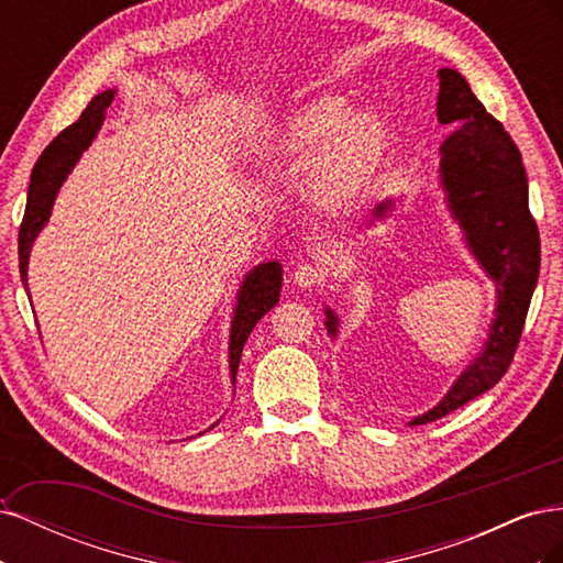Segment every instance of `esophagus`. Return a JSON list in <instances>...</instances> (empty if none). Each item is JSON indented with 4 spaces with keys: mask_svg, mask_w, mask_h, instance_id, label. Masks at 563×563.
I'll use <instances>...</instances> for the list:
<instances>
[{
    "mask_svg": "<svg viewBox=\"0 0 563 563\" xmlns=\"http://www.w3.org/2000/svg\"><path fill=\"white\" fill-rule=\"evenodd\" d=\"M294 282L300 288H314V286H319L323 282V269L319 265H300L294 272Z\"/></svg>",
    "mask_w": 563,
    "mask_h": 563,
    "instance_id": "1",
    "label": "esophagus"
}]
</instances>
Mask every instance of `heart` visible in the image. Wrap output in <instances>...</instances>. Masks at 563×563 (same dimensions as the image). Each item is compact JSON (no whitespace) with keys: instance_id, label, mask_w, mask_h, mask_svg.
<instances>
[{"instance_id":"1","label":"heart","mask_w":563,"mask_h":563,"mask_svg":"<svg viewBox=\"0 0 563 563\" xmlns=\"http://www.w3.org/2000/svg\"><path fill=\"white\" fill-rule=\"evenodd\" d=\"M389 152L385 119L354 110L327 93L288 114L255 147V162L269 174L300 172L314 164L312 195L323 211L340 213L362 201L378 180Z\"/></svg>"}]
</instances>
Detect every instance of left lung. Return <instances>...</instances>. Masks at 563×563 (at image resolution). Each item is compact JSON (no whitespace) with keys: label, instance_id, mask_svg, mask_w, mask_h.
<instances>
[{"label":"left lung","instance_id":"obj_1","mask_svg":"<svg viewBox=\"0 0 563 563\" xmlns=\"http://www.w3.org/2000/svg\"><path fill=\"white\" fill-rule=\"evenodd\" d=\"M437 119L453 131L441 143L439 183L451 218L463 230L465 246L496 284L488 338L482 352L453 380L437 406L408 424H424L455 411L496 385L512 364L528 305L540 272V234L528 211V183L517 145L493 119L453 67L439 70ZM395 201L385 199L373 220H385ZM371 220V225H373ZM327 331L338 335V314L327 308Z\"/></svg>","mask_w":563,"mask_h":563}]
</instances>
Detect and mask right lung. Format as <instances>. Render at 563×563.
Segmentation results:
<instances>
[{"label":"right lung","mask_w":563,"mask_h":563,"mask_svg":"<svg viewBox=\"0 0 563 563\" xmlns=\"http://www.w3.org/2000/svg\"><path fill=\"white\" fill-rule=\"evenodd\" d=\"M114 89H108L98 93L87 110L73 126H67L63 133H58L48 147L42 152L35 168H32L30 187H27V203H25V216L23 225L19 232V261H21V282L27 291V263H30V251L35 244L37 234L46 228L51 209H54V201L58 197L60 185L65 178L70 176L75 164L84 155L93 139L98 135L100 126L106 122V110L110 108ZM282 294V265L279 261H269L255 265L249 275L244 277L240 291H236L234 312L230 321V376L232 385L236 380V368H240L242 350L249 340L255 323L263 319L275 305L279 302ZM30 296V291H27ZM216 424V422H213ZM211 424V428H213Z\"/></svg>","instance_id":"right-lung-1"}]
</instances>
